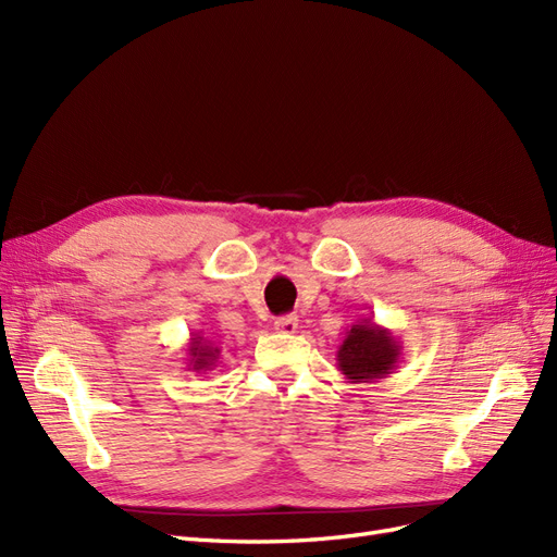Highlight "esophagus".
Masks as SVG:
<instances>
[{"label":"esophagus","mask_w":557,"mask_h":557,"mask_svg":"<svg viewBox=\"0 0 557 557\" xmlns=\"http://www.w3.org/2000/svg\"><path fill=\"white\" fill-rule=\"evenodd\" d=\"M299 327V318L295 313H288V315H281L274 320V330L281 332V334H295Z\"/></svg>","instance_id":"1"}]
</instances>
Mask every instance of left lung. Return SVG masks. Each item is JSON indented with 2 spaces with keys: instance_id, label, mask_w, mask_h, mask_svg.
<instances>
[{
  "instance_id": "8db88e82",
  "label": "left lung",
  "mask_w": 557,
  "mask_h": 557,
  "mask_svg": "<svg viewBox=\"0 0 557 557\" xmlns=\"http://www.w3.org/2000/svg\"><path fill=\"white\" fill-rule=\"evenodd\" d=\"M399 358L397 336L369 318L350 325L336 350V364L348 383H376L395 372Z\"/></svg>"
}]
</instances>
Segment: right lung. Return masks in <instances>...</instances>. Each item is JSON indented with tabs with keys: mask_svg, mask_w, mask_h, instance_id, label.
Segmentation results:
<instances>
[{
	"mask_svg": "<svg viewBox=\"0 0 557 557\" xmlns=\"http://www.w3.org/2000/svg\"><path fill=\"white\" fill-rule=\"evenodd\" d=\"M221 362V348H218L209 336L201 332H193L188 342V369L195 374H207Z\"/></svg>",
	"mask_w": 557,
	"mask_h": 557,
	"instance_id": "add662e5",
	"label": "right lung"
}]
</instances>
